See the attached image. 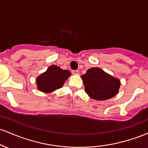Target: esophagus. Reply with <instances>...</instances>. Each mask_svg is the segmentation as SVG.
<instances>
[{
    "label": "esophagus",
    "mask_w": 148,
    "mask_h": 148,
    "mask_svg": "<svg viewBox=\"0 0 148 148\" xmlns=\"http://www.w3.org/2000/svg\"><path fill=\"white\" fill-rule=\"evenodd\" d=\"M72 74H74V75H79V70H73Z\"/></svg>",
    "instance_id": "1"
}]
</instances>
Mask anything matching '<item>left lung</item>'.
Segmentation results:
<instances>
[{
    "label": "left lung",
    "instance_id": "8db88e82",
    "mask_svg": "<svg viewBox=\"0 0 148 148\" xmlns=\"http://www.w3.org/2000/svg\"><path fill=\"white\" fill-rule=\"evenodd\" d=\"M84 81L85 91L93 99L106 100L118 94L120 80L114 78L99 67H92L81 76Z\"/></svg>",
    "mask_w": 148,
    "mask_h": 148
}]
</instances>
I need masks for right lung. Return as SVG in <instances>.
Returning <instances> with one entry per match:
<instances>
[{"mask_svg": "<svg viewBox=\"0 0 148 148\" xmlns=\"http://www.w3.org/2000/svg\"><path fill=\"white\" fill-rule=\"evenodd\" d=\"M71 76L68 70H63L56 65H51L45 72L36 79L37 89L43 92H51L62 88L64 83Z\"/></svg>", "mask_w": 148, "mask_h": 148, "instance_id": "right-lung-1", "label": "right lung"}]
</instances>
